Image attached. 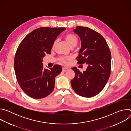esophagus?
Masks as SVG:
<instances>
[{
    "mask_svg": "<svg viewBox=\"0 0 131 131\" xmlns=\"http://www.w3.org/2000/svg\"><path fill=\"white\" fill-rule=\"evenodd\" d=\"M62 70H63V71L65 72V71H67V70H68V68H66V67H63Z\"/></svg>",
    "mask_w": 131,
    "mask_h": 131,
    "instance_id": "1",
    "label": "esophagus"
}]
</instances>
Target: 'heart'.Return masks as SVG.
Returning <instances> with one entry per match:
<instances>
[{
  "instance_id": "b5f03b06",
  "label": "heart",
  "mask_w": 131,
  "mask_h": 131,
  "mask_svg": "<svg viewBox=\"0 0 131 131\" xmlns=\"http://www.w3.org/2000/svg\"><path fill=\"white\" fill-rule=\"evenodd\" d=\"M65 40L69 46L71 48H73L74 46H76L78 43V39L77 37L72 34H68L66 35L64 37ZM57 41L56 40L53 43V47L57 43ZM69 59V58L67 57H62L60 59V61L63 63H66L67 61Z\"/></svg>"
}]
</instances>
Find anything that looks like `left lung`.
<instances>
[{"label": "left lung", "mask_w": 131, "mask_h": 131, "mask_svg": "<svg viewBox=\"0 0 131 131\" xmlns=\"http://www.w3.org/2000/svg\"><path fill=\"white\" fill-rule=\"evenodd\" d=\"M81 40V48L76 58L78 64L85 63L82 72L76 67L71 80L72 88L77 94L84 97L96 95L104 89L110 74L111 56L104 37L90 28L77 26L73 29Z\"/></svg>", "instance_id": "8db88e82"}]
</instances>
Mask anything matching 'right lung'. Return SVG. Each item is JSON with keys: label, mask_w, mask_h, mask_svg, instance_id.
Returning a JSON list of instances; mask_svg holds the SVG:
<instances>
[{"label": "right lung", "mask_w": 131, "mask_h": 131, "mask_svg": "<svg viewBox=\"0 0 131 131\" xmlns=\"http://www.w3.org/2000/svg\"><path fill=\"white\" fill-rule=\"evenodd\" d=\"M66 28L40 27L28 34L18 46L14 62L17 80L29 97L40 99L53 91L55 77L62 71L55 65L47 69L42 63L46 54H51L53 43Z\"/></svg>", "instance_id": "1"}]
</instances>
